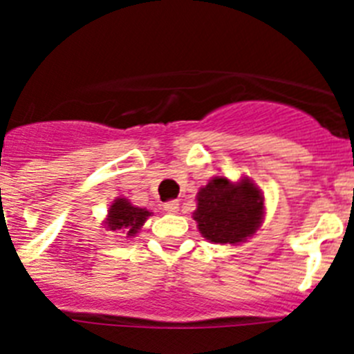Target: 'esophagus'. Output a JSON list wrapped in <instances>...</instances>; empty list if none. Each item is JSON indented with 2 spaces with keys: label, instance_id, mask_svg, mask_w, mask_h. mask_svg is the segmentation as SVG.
I'll return each mask as SVG.
<instances>
[{
  "label": "esophagus",
  "instance_id": "1",
  "mask_svg": "<svg viewBox=\"0 0 354 354\" xmlns=\"http://www.w3.org/2000/svg\"><path fill=\"white\" fill-rule=\"evenodd\" d=\"M162 209H165L167 212H171V214H174V212L179 211V202H177V200H170V202H167V204L162 205Z\"/></svg>",
  "mask_w": 354,
  "mask_h": 354
}]
</instances>
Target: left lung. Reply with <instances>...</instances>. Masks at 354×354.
I'll return each instance as SVG.
<instances>
[{
	"mask_svg": "<svg viewBox=\"0 0 354 354\" xmlns=\"http://www.w3.org/2000/svg\"><path fill=\"white\" fill-rule=\"evenodd\" d=\"M193 220L214 245H237L257 232L264 220V195L248 177L232 183L214 177L196 193Z\"/></svg>",
	"mask_w": 354,
	"mask_h": 354,
	"instance_id": "1",
	"label": "left lung"
}]
</instances>
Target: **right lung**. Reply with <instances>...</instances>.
Here are the masks:
<instances>
[{
    "mask_svg": "<svg viewBox=\"0 0 354 354\" xmlns=\"http://www.w3.org/2000/svg\"><path fill=\"white\" fill-rule=\"evenodd\" d=\"M150 214L152 212L136 207L127 198H117L109 207L104 227L106 230H113V232L122 230L124 234H127V237L136 236Z\"/></svg>",
    "mask_w": 354,
    "mask_h": 354,
    "instance_id": "add662e5",
    "label": "right lung"
}]
</instances>
